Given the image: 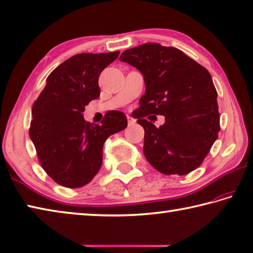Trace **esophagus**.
<instances>
[{
	"instance_id": "obj_1",
	"label": "esophagus",
	"mask_w": 253,
	"mask_h": 253,
	"mask_svg": "<svg viewBox=\"0 0 253 253\" xmlns=\"http://www.w3.org/2000/svg\"><path fill=\"white\" fill-rule=\"evenodd\" d=\"M126 119H127V125H128V126H133V125H134V123H135V119L132 118L131 116H127Z\"/></svg>"
}]
</instances>
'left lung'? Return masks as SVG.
<instances>
[{"instance_id":"8db88e82","label":"left lung","mask_w":253,"mask_h":253,"mask_svg":"<svg viewBox=\"0 0 253 253\" xmlns=\"http://www.w3.org/2000/svg\"><path fill=\"white\" fill-rule=\"evenodd\" d=\"M120 60L144 76L145 93L135 117L144 128L143 152L165 175H186L202 165L220 130L217 90L209 71L174 47L146 42L122 52ZM164 115L156 128L142 118Z\"/></svg>"}]
</instances>
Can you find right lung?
<instances>
[{
	"label": "right lung",
	"instance_id": "1",
	"mask_svg": "<svg viewBox=\"0 0 253 253\" xmlns=\"http://www.w3.org/2000/svg\"><path fill=\"white\" fill-rule=\"evenodd\" d=\"M119 54L70 57L51 71L33 104L30 136L38 161L64 187L78 188L91 182L101 168L104 142L127 126L126 114L116 110L108 111L101 125H91L83 117L84 106L100 96V74Z\"/></svg>",
	"mask_w": 253,
	"mask_h": 253
}]
</instances>
